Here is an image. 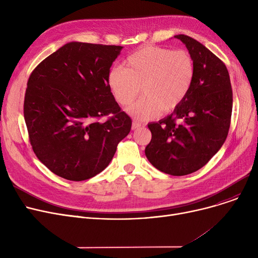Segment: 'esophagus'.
Wrapping results in <instances>:
<instances>
[{
  "instance_id": "1",
  "label": "esophagus",
  "mask_w": 258,
  "mask_h": 258,
  "mask_svg": "<svg viewBox=\"0 0 258 258\" xmlns=\"http://www.w3.org/2000/svg\"><path fill=\"white\" fill-rule=\"evenodd\" d=\"M142 126V124L140 123V122H137V121H133L132 123V130H138Z\"/></svg>"
}]
</instances>
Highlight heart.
I'll return each mask as SVG.
<instances>
[{
	"instance_id": "1",
	"label": "heart",
	"mask_w": 258,
	"mask_h": 258,
	"mask_svg": "<svg viewBox=\"0 0 258 258\" xmlns=\"http://www.w3.org/2000/svg\"><path fill=\"white\" fill-rule=\"evenodd\" d=\"M125 68H113L107 83L120 105L138 119H151L175 110L192 86L195 63L184 50L150 46L137 50L125 59Z\"/></svg>"
}]
</instances>
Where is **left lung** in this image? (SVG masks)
<instances>
[{
    "instance_id": "obj_1",
    "label": "left lung",
    "mask_w": 258,
    "mask_h": 258,
    "mask_svg": "<svg viewBox=\"0 0 258 258\" xmlns=\"http://www.w3.org/2000/svg\"><path fill=\"white\" fill-rule=\"evenodd\" d=\"M195 63L192 86L167 117L148 123V161L160 171L186 175L202 168L224 144L232 114V89L225 63L197 39L174 35Z\"/></svg>"
}]
</instances>
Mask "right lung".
Wrapping results in <instances>:
<instances>
[{
    "label": "right lung",
    "mask_w": 258,
    "mask_h": 258,
    "mask_svg": "<svg viewBox=\"0 0 258 258\" xmlns=\"http://www.w3.org/2000/svg\"><path fill=\"white\" fill-rule=\"evenodd\" d=\"M123 47L70 42L40 62L27 84L24 117L33 152L58 177L85 181L112 161L132 127L107 83ZM113 116L99 121L102 115Z\"/></svg>",
    "instance_id": "add662e5"
}]
</instances>
